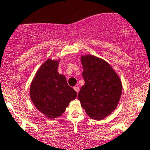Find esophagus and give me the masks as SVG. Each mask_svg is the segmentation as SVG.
<instances>
[{
    "label": "esophagus",
    "instance_id": "esophagus-1",
    "mask_svg": "<svg viewBox=\"0 0 150 150\" xmlns=\"http://www.w3.org/2000/svg\"><path fill=\"white\" fill-rule=\"evenodd\" d=\"M74 90H75V91L77 92V93H78L79 90H80V89H79L78 87H74Z\"/></svg>",
    "mask_w": 150,
    "mask_h": 150
}]
</instances>
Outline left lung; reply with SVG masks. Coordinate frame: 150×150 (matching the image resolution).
I'll return each instance as SVG.
<instances>
[{"mask_svg":"<svg viewBox=\"0 0 150 150\" xmlns=\"http://www.w3.org/2000/svg\"><path fill=\"white\" fill-rule=\"evenodd\" d=\"M85 85L78 93L80 105L88 115L101 120L116 109L122 93V84L112 67L93 55H81Z\"/></svg>","mask_w":150,"mask_h":150,"instance_id":"8db88e82","label":"left lung"}]
</instances>
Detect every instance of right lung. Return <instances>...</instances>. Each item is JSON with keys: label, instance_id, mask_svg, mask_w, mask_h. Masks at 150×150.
Wrapping results in <instances>:
<instances>
[{"label": "right lung", "instance_id": "1", "mask_svg": "<svg viewBox=\"0 0 150 150\" xmlns=\"http://www.w3.org/2000/svg\"><path fill=\"white\" fill-rule=\"evenodd\" d=\"M60 58L47 59L36 72L30 87L31 101L41 113L55 119L65 112L77 97V93L67 85L65 75L57 72Z\"/></svg>", "mask_w": 150, "mask_h": 150}]
</instances>
